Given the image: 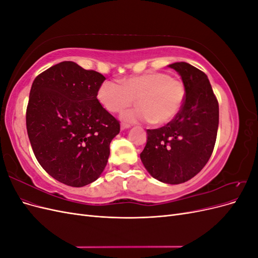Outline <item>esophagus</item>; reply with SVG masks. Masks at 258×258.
<instances>
[{
  "mask_svg": "<svg viewBox=\"0 0 258 258\" xmlns=\"http://www.w3.org/2000/svg\"><path fill=\"white\" fill-rule=\"evenodd\" d=\"M128 128H130V124H128V123H121V126H120V129H121V130L128 129Z\"/></svg>",
  "mask_w": 258,
  "mask_h": 258,
  "instance_id": "obj_1",
  "label": "esophagus"
}]
</instances>
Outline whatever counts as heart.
<instances>
[{
	"instance_id": "heart-1",
	"label": "heart",
	"mask_w": 258,
	"mask_h": 258,
	"mask_svg": "<svg viewBox=\"0 0 258 258\" xmlns=\"http://www.w3.org/2000/svg\"><path fill=\"white\" fill-rule=\"evenodd\" d=\"M186 97L185 85L163 72L132 75L120 84L104 82L98 90V100L111 113H122L137 102L140 106L123 114V119L134 122L166 124L181 111Z\"/></svg>"
}]
</instances>
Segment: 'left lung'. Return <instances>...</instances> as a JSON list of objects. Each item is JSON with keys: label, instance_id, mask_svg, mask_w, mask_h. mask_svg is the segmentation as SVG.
<instances>
[{"label": "left lung", "instance_id": "8db88e82", "mask_svg": "<svg viewBox=\"0 0 258 258\" xmlns=\"http://www.w3.org/2000/svg\"><path fill=\"white\" fill-rule=\"evenodd\" d=\"M181 76L186 97L173 120L147 129L140 157L154 178L181 184L198 174L212 155L218 128V102L208 76L186 62L169 64Z\"/></svg>", "mask_w": 258, "mask_h": 258}]
</instances>
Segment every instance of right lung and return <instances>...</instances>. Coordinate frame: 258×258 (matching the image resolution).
Listing matches in <instances>:
<instances>
[{
  "label": "right lung",
  "mask_w": 258,
  "mask_h": 258,
  "mask_svg": "<svg viewBox=\"0 0 258 258\" xmlns=\"http://www.w3.org/2000/svg\"><path fill=\"white\" fill-rule=\"evenodd\" d=\"M105 77L63 61L46 70L31 87L27 131L43 169L72 187L88 185L103 172L119 121L97 98Z\"/></svg>",
  "instance_id": "right-lung-1"
}]
</instances>
